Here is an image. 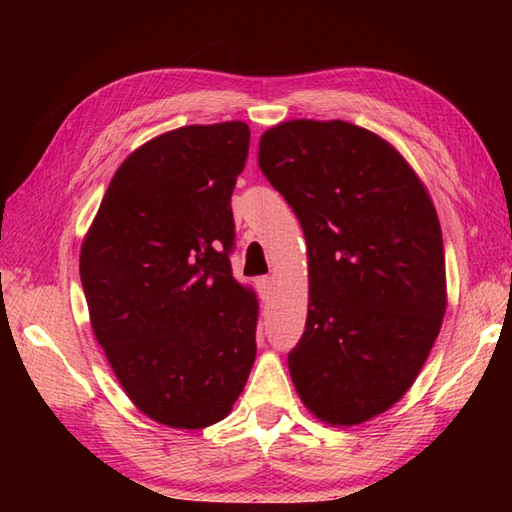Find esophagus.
Segmentation results:
<instances>
[{
  "label": "esophagus",
  "mask_w": 512,
  "mask_h": 512,
  "mask_svg": "<svg viewBox=\"0 0 512 512\" xmlns=\"http://www.w3.org/2000/svg\"><path fill=\"white\" fill-rule=\"evenodd\" d=\"M257 291H259V298H262V300H268V298H271V293H273V280H271V277H257Z\"/></svg>",
  "instance_id": "esophagus-1"
}]
</instances>
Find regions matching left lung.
Masks as SVG:
<instances>
[{
  "instance_id": "obj_1",
  "label": "left lung",
  "mask_w": 512,
  "mask_h": 512,
  "mask_svg": "<svg viewBox=\"0 0 512 512\" xmlns=\"http://www.w3.org/2000/svg\"><path fill=\"white\" fill-rule=\"evenodd\" d=\"M257 160L307 241L309 311L289 352L293 386L327 424L366 422L409 391L443 325L436 207L391 144L341 119L268 128Z\"/></svg>"
}]
</instances>
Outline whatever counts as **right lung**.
<instances>
[{
	"mask_svg": "<svg viewBox=\"0 0 512 512\" xmlns=\"http://www.w3.org/2000/svg\"><path fill=\"white\" fill-rule=\"evenodd\" d=\"M248 144L244 121L142 144L81 246L94 336L137 409L173 429L223 420L255 363L257 298L230 266V196Z\"/></svg>",
	"mask_w": 512,
	"mask_h": 512,
	"instance_id": "right-lung-1",
	"label": "right lung"
}]
</instances>
